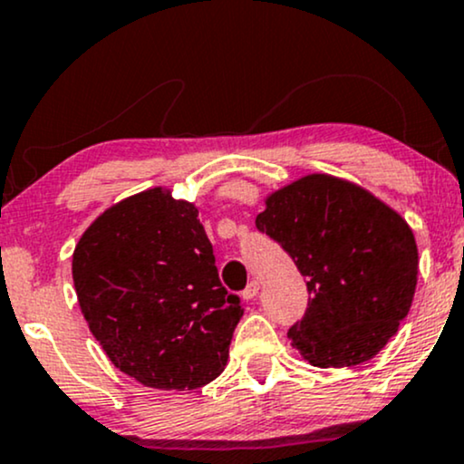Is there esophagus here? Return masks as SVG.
Segmentation results:
<instances>
[{"mask_svg":"<svg viewBox=\"0 0 464 464\" xmlns=\"http://www.w3.org/2000/svg\"><path fill=\"white\" fill-rule=\"evenodd\" d=\"M257 292H259V284L257 281H250V284L244 287V292H242V299L244 301H253L255 296H257Z\"/></svg>","mask_w":464,"mask_h":464,"instance_id":"1","label":"esophagus"}]
</instances>
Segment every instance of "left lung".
Here are the masks:
<instances>
[{"instance_id":"8db88e82","label":"left lung","mask_w":464,"mask_h":464,"mask_svg":"<svg viewBox=\"0 0 464 464\" xmlns=\"http://www.w3.org/2000/svg\"><path fill=\"white\" fill-rule=\"evenodd\" d=\"M255 225L305 276V316L287 332L310 364L343 369L375 358L412 305L419 253L412 228L371 191L307 174L266 198Z\"/></svg>"}]
</instances>
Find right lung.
Listing matches in <instances>:
<instances>
[{
  "label": "right lung",
  "mask_w": 464,
  "mask_h": 464,
  "mask_svg": "<svg viewBox=\"0 0 464 464\" xmlns=\"http://www.w3.org/2000/svg\"><path fill=\"white\" fill-rule=\"evenodd\" d=\"M72 275L95 340L140 384L194 391L225 371L244 307L191 202L154 188L109 207L76 244Z\"/></svg>",
  "instance_id": "add662e5"
}]
</instances>
